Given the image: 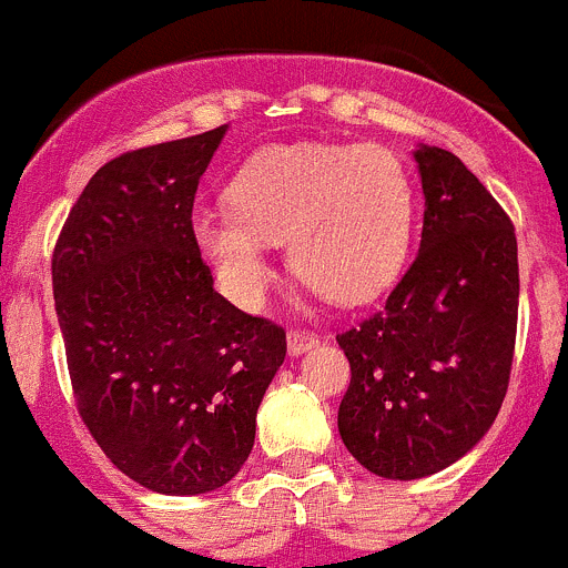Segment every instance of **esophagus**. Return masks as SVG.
Here are the masks:
<instances>
[{
	"mask_svg": "<svg viewBox=\"0 0 568 568\" xmlns=\"http://www.w3.org/2000/svg\"><path fill=\"white\" fill-rule=\"evenodd\" d=\"M287 345H290V354L298 356L304 351L315 348L317 345V334L310 332V328H290L287 332Z\"/></svg>",
	"mask_w": 568,
	"mask_h": 568,
	"instance_id": "esophagus-1",
	"label": "esophagus"
}]
</instances>
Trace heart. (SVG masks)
Listing matches in <instances>:
<instances>
[{"label": "heart", "instance_id": "1", "mask_svg": "<svg viewBox=\"0 0 568 568\" xmlns=\"http://www.w3.org/2000/svg\"><path fill=\"white\" fill-rule=\"evenodd\" d=\"M229 200L192 214V240L242 306L267 295L278 242L295 273L339 304L379 295L407 258L413 181L379 144H273L236 170Z\"/></svg>", "mask_w": 568, "mask_h": 568}]
</instances>
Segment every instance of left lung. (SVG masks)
Returning <instances> with one entry per match:
<instances>
[{"label":"left lung","instance_id":"left-lung-1","mask_svg":"<svg viewBox=\"0 0 568 568\" xmlns=\"http://www.w3.org/2000/svg\"><path fill=\"white\" fill-rule=\"evenodd\" d=\"M415 164L418 256L379 312L337 334L351 362L339 437L387 479L429 477L471 452L505 402L516 351L510 217L449 150H415Z\"/></svg>","mask_w":568,"mask_h":568}]
</instances>
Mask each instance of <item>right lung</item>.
<instances>
[{"label": "right lung", "instance_id": "add662e5", "mask_svg": "<svg viewBox=\"0 0 568 568\" xmlns=\"http://www.w3.org/2000/svg\"><path fill=\"white\" fill-rule=\"evenodd\" d=\"M223 133L108 161L52 251L80 418L119 471L166 496L236 477L287 354V332L225 301L194 247V194Z\"/></svg>", "mask_w": 568, "mask_h": 568}]
</instances>
